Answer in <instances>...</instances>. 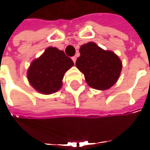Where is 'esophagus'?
Masks as SVG:
<instances>
[{"label":"esophagus","instance_id":"1","mask_svg":"<svg viewBox=\"0 0 150 150\" xmlns=\"http://www.w3.org/2000/svg\"><path fill=\"white\" fill-rule=\"evenodd\" d=\"M72 60L73 61V62L75 63V62H76V60H77V57H72Z\"/></svg>","mask_w":150,"mask_h":150}]
</instances>
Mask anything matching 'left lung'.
I'll list each match as a JSON object with an SVG mask.
<instances>
[{
    "label": "left lung",
    "mask_w": 150,
    "mask_h": 150,
    "mask_svg": "<svg viewBox=\"0 0 150 150\" xmlns=\"http://www.w3.org/2000/svg\"><path fill=\"white\" fill-rule=\"evenodd\" d=\"M76 67L83 73L88 86L94 89L107 90L118 80L122 62L113 52L103 50L90 42L81 46Z\"/></svg>",
    "instance_id": "left-lung-1"
}]
</instances>
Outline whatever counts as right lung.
Returning a JSON list of instances; mask_svg holds the SVG:
<instances>
[{"instance_id": "obj_1", "label": "right lung", "mask_w": 150, "mask_h": 150, "mask_svg": "<svg viewBox=\"0 0 150 150\" xmlns=\"http://www.w3.org/2000/svg\"><path fill=\"white\" fill-rule=\"evenodd\" d=\"M74 65L63 51L49 47L32 62L27 70V79L32 88L42 94H52L62 86L65 72Z\"/></svg>"}]
</instances>
